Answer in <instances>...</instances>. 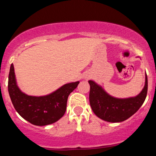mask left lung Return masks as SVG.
Listing matches in <instances>:
<instances>
[{
  "mask_svg": "<svg viewBox=\"0 0 156 156\" xmlns=\"http://www.w3.org/2000/svg\"><path fill=\"white\" fill-rule=\"evenodd\" d=\"M90 85L89 103L97 117L108 122L118 123L128 119L140 109L146 98L148 80L143 90L138 95L128 98H117L111 96L102 88L92 80H89Z\"/></svg>",
  "mask_w": 156,
  "mask_h": 156,
  "instance_id": "1",
  "label": "left lung"
}]
</instances>
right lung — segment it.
<instances>
[{
    "mask_svg": "<svg viewBox=\"0 0 156 156\" xmlns=\"http://www.w3.org/2000/svg\"><path fill=\"white\" fill-rule=\"evenodd\" d=\"M79 83V81L67 83L44 96L28 95L18 87L12 64L8 77V92L13 107L23 118L34 125L45 126L56 122L64 116L69 95Z\"/></svg>",
    "mask_w": 156,
    "mask_h": 156,
    "instance_id": "add662e5",
    "label": "right lung"
}]
</instances>
